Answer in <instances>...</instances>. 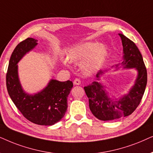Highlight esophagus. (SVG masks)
<instances>
[{"label": "esophagus", "mask_w": 153, "mask_h": 153, "mask_svg": "<svg viewBox=\"0 0 153 153\" xmlns=\"http://www.w3.org/2000/svg\"><path fill=\"white\" fill-rule=\"evenodd\" d=\"M73 83H74V85H80L81 83V81L79 78H75L74 81H73Z\"/></svg>", "instance_id": "34e87169"}]
</instances>
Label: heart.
Wrapping results in <instances>:
<instances>
[{"instance_id": "1", "label": "heart", "mask_w": 153, "mask_h": 153, "mask_svg": "<svg viewBox=\"0 0 153 153\" xmlns=\"http://www.w3.org/2000/svg\"><path fill=\"white\" fill-rule=\"evenodd\" d=\"M108 54L106 47L103 44L85 42L69 50L67 59L70 62L80 63L81 70L85 74L95 73L101 68ZM65 64L66 61H64Z\"/></svg>"}]
</instances>
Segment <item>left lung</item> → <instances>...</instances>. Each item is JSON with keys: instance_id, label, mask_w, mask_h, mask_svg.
<instances>
[{"instance_id": "8db88e82", "label": "left lung", "mask_w": 153, "mask_h": 153, "mask_svg": "<svg viewBox=\"0 0 153 153\" xmlns=\"http://www.w3.org/2000/svg\"><path fill=\"white\" fill-rule=\"evenodd\" d=\"M119 36L123 42L124 54L120 64L125 68H135L138 75L129 93L118 99L110 97L103 85L97 81L84 87L89 99L90 111L96 117L103 121L115 120L131 115L139 105L147 85V70L139 50L133 41L123 34L119 33ZM103 73V71L97 73V80Z\"/></svg>"}]
</instances>
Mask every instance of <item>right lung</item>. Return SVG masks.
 Segmentation results:
<instances>
[{"label":"right lung","mask_w":153,"mask_h":153,"mask_svg":"<svg viewBox=\"0 0 153 153\" xmlns=\"http://www.w3.org/2000/svg\"><path fill=\"white\" fill-rule=\"evenodd\" d=\"M38 40L28 38L19 42L10 59L6 74V86L12 101L28 120L39 125H53L64 117L68 108L67 98L73 86L70 80H51L37 94L25 92L18 76L17 63L37 45Z\"/></svg>","instance_id":"add662e5"}]
</instances>
